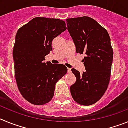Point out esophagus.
<instances>
[{
    "mask_svg": "<svg viewBox=\"0 0 128 128\" xmlns=\"http://www.w3.org/2000/svg\"><path fill=\"white\" fill-rule=\"evenodd\" d=\"M67 71H68V73H70V72H71V68H68Z\"/></svg>",
    "mask_w": 128,
    "mask_h": 128,
    "instance_id": "obj_1",
    "label": "esophagus"
}]
</instances>
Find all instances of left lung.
Masks as SVG:
<instances>
[{"mask_svg":"<svg viewBox=\"0 0 128 128\" xmlns=\"http://www.w3.org/2000/svg\"><path fill=\"white\" fill-rule=\"evenodd\" d=\"M66 21L76 52L85 54L82 60L85 72L71 70L76 81L70 86V93L77 103L89 106L102 98L109 84L114 55L110 37L106 29L88 16Z\"/></svg>","mask_w":128,"mask_h":128,"instance_id":"1","label":"left lung"}]
</instances>
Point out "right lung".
<instances>
[{
  "mask_svg": "<svg viewBox=\"0 0 128 128\" xmlns=\"http://www.w3.org/2000/svg\"><path fill=\"white\" fill-rule=\"evenodd\" d=\"M66 29L63 20L36 17L18 30L13 47L14 76L26 100L35 105L51 100L56 82L67 72L63 64L45 63L52 41Z\"/></svg>",
  "mask_w": 128,
  "mask_h": 128,
  "instance_id": "right-lung-1",
  "label": "right lung"
}]
</instances>
